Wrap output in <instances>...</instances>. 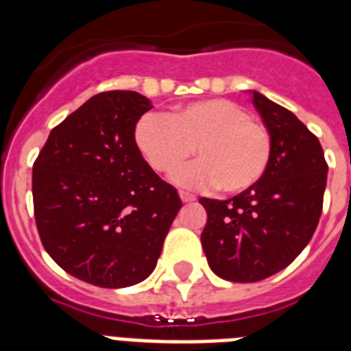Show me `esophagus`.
Instances as JSON below:
<instances>
[{"label": "esophagus", "mask_w": 351, "mask_h": 351, "mask_svg": "<svg viewBox=\"0 0 351 351\" xmlns=\"http://www.w3.org/2000/svg\"><path fill=\"white\" fill-rule=\"evenodd\" d=\"M178 195H180L182 202H195V200H197L195 195H191V193H187V191H180Z\"/></svg>", "instance_id": "34e87169"}]
</instances>
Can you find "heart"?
Here are the masks:
<instances>
[{
  "label": "heart",
  "mask_w": 351,
  "mask_h": 351,
  "mask_svg": "<svg viewBox=\"0 0 351 351\" xmlns=\"http://www.w3.org/2000/svg\"><path fill=\"white\" fill-rule=\"evenodd\" d=\"M134 140L158 173L176 167L195 149L198 160L178 167L173 180L186 187L217 186L228 195L258 184L273 153L269 129L224 98L193 101L167 117L145 114L136 123Z\"/></svg>",
  "instance_id": "heart-1"
}]
</instances>
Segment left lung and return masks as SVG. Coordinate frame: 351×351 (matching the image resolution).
<instances>
[{"instance_id":"1","label":"left lung","mask_w":351,"mask_h":351,"mask_svg":"<svg viewBox=\"0 0 351 351\" xmlns=\"http://www.w3.org/2000/svg\"><path fill=\"white\" fill-rule=\"evenodd\" d=\"M251 96L273 138L266 173L230 200L200 198L208 211L204 253L231 282H256L289 266L315 233L326 189L319 138L291 111L256 90Z\"/></svg>"}]
</instances>
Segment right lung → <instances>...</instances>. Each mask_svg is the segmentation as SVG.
<instances>
[{
  "label": "right lung",
  "mask_w": 351,
  "mask_h": 351,
  "mask_svg": "<svg viewBox=\"0 0 351 351\" xmlns=\"http://www.w3.org/2000/svg\"><path fill=\"white\" fill-rule=\"evenodd\" d=\"M151 107L134 90L93 96L52 129L32 167L41 244L62 269L100 288L145 280L182 208L134 140Z\"/></svg>",
  "instance_id": "add662e5"
}]
</instances>
